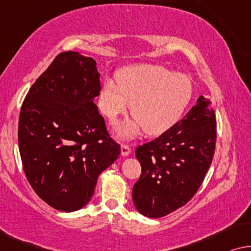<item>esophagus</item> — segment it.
<instances>
[{
	"instance_id": "1",
	"label": "esophagus",
	"mask_w": 251,
	"mask_h": 251,
	"mask_svg": "<svg viewBox=\"0 0 251 251\" xmlns=\"http://www.w3.org/2000/svg\"><path fill=\"white\" fill-rule=\"evenodd\" d=\"M121 151H122V156L123 157H127L129 156L130 152H132V150H130V148L128 146H126V144H123L121 147Z\"/></svg>"
}]
</instances>
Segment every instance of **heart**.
Masks as SVG:
<instances>
[{"instance_id": "obj_1", "label": "heart", "mask_w": 251, "mask_h": 251, "mask_svg": "<svg viewBox=\"0 0 251 251\" xmlns=\"http://www.w3.org/2000/svg\"><path fill=\"white\" fill-rule=\"evenodd\" d=\"M193 87L188 76L158 65L126 67L118 80L104 78L100 92V109L115 121L129 108L134 117L115 126L124 140L135 139L146 129L150 135L165 133L182 117L192 99Z\"/></svg>"}]
</instances>
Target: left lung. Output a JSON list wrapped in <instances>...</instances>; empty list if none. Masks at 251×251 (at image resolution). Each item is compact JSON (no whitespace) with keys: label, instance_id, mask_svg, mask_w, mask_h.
Returning a JSON list of instances; mask_svg holds the SVG:
<instances>
[{"label":"left lung","instance_id":"left-lung-1","mask_svg":"<svg viewBox=\"0 0 251 251\" xmlns=\"http://www.w3.org/2000/svg\"><path fill=\"white\" fill-rule=\"evenodd\" d=\"M216 118L202 95L178 123L159 137L137 147L142 167L132 197L143 216L158 218L184 206L196 195L213 161Z\"/></svg>","mask_w":251,"mask_h":251}]
</instances>
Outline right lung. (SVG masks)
Instances as JSON below:
<instances>
[{
	"instance_id": "obj_1",
	"label": "right lung",
	"mask_w": 251,
	"mask_h": 251,
	"mask_svg": "<svg viewBox=\"0 0 251 251\" xmlns=\"http://www.w3.org/2000/svg\"><path fill=\"white\" fill-rule=\"evenodd\" d=\"M100 91L95 60L67 51L38 77L21 107L25 174L36 195L60 211L85 207L99 176L121 154L95 104Z\"/></svg>"
}]
</instances>
